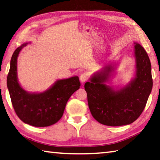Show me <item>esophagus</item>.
Masks as SVG:
<instances>
[{
	"instance_id": "esophagus-1",
	"label": "esophagus",
	"mask_w": 160,
	"mask_h": 160,
	"mask_svg": "<svg viewBox=\"0 0 160 160\" xmlns=\"http://www.w3.org/2000/svg\"><path fill=\"white\" fill-rule=\"evenodd\" d=\"M88 74H87L86 73H83V74H81L80 81H81V83L86 82V81L88 80Z\"/></svg>"
}]
</instances>
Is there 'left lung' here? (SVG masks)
Returning a JSON list of instances; mask_svg holds the SVG:
<instances>
[{
  "instance_id": "8db88e82",
  "label": "left lung",
  "mask_w": 160,
  "mask_h": 160,
  "mask_svg": "<svg viewBox=\"0 0 160 160\" xmlns=\"http://www.w3.org/2000/svg\"><path fill=\"white\" fill-rule=\"evenodd\" d=\"M135 77L127 86L115 89L110 81L116 65H106L84 85L93 118L101 124L121 126L134 122L146 107L152 88L151 64L145 49L134 42Z\"/></svg>"
}]
</instances>
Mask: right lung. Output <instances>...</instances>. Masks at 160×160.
<instances>
[{"mask_svg": "<svg viewBox=\"0 0 160 160\" xmlns=\"http://www.w3.org/2000/svg\"><path fill=\"white\" fill-rule=\"evenodd\" d=\"M24 43L14 51L10 61L7 86L12 104L18 117L26 124L47 127L61 118L66 104L73 93L79 89V77L57 80L42 92H28L22 88L17 78V58Z\"/></svg>", "mask_w": 160, "mask_h": 160, "instance_id": "obj_1", "label": "right lung"}]
</instances>
